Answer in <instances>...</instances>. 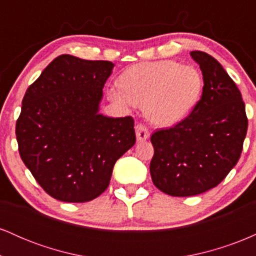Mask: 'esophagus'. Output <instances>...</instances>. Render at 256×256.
Returning a JSON list of instances; mask_svg holds the SVG:
<instances>
[{
	"label": "esophagus",
	"instance_id": "obj_1",
	"mask_svg": "<svg viewBox=\"0 0 256 256\" xmlns=\"http://www.w3.org/2000/svg\"><path fill=\"white\" fill-rule=\"evenodd\" d=\"M136 137H137V140H140V142H142V140H146L149 138V130L148 128H146V125L143 124H137L136 125Z\"/></svg>",
	"mask_w": 256,
	"mask_h": 256
}]
</instances>
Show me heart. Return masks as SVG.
I'll use <instances>...</instances> for the list:
<instances>
[{
	"mask_svg": "<svg viewBox=\"0 0 256 256\" xmlns=\"http://www.w3.org/2000/svg\"><path fill=\"white\" fill-rule=\"evenodd\" d=\"M204 91L198 68L174 60L134 64L120 77V86L108 89V98L120 107H143L152 124L171 126L186 118Z\"/></svg>",
	"mask_w": 256,
	"mask_h": 256,
	"instance_id": "b5f03b06",
	"label": "heart"
}]
</instances>
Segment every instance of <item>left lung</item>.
Segmentation results:
<instances>
[{
    "instance_id": "8db88e82",
    "label": "left lung",
    "mask_w": 256,
    "mask_h": 256,
    "mask_svg": "<svg viewBox=\"0 0 256 256\" xmlns=\"http://www.w3.org/2000/svg\"><path fill=\"white\" fill-rule=\"evenodd\" d=\"M204 76L202 96L192 113L173 128L152 134L155 186L185 198L213 189L240 156L248 118L240 91L213 56L192 52Z\"/></svg>"
}]
</instances>
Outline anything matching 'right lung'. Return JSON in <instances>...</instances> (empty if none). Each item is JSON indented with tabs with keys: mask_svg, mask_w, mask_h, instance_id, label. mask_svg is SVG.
Masks as SVG:
<instances>
[{
	"mask_svg": "<svg viewBox=\"0 0 256 256\" xmlns=\"http://www.w3.org/2000/svg\"><path fill=\"white\" fill-rule=\"evenodd\" d=\"M114 64L64 54L26 90L16 134L19 154L52 198L88 202L110 182L114 164L136 142L132 116L98 114Z\"/></svg>",
	"mask_w": 256,
	"mask_h": 256,
	"instance_id": "add662e5",
	"label": "right lung"
}]
</instances>
